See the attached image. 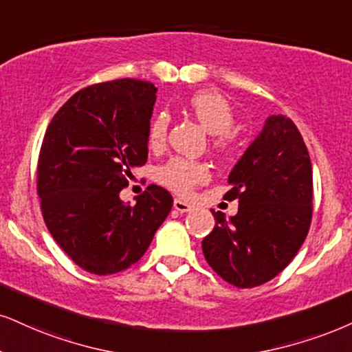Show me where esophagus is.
<instances>
[{"mask_svg": "<svg viewBox=\"0 0 352 352\" xmlns=\"http://www.w3.org/2000/svg\"><path fill=\"white\" fill-rule=\"evenodd\" d=\"M173 207H175L177 212H181V214H184V212H190L194 209L192 204L181 201V199H175V202H173Z\"/></svg>", "mask_w": 352, "mask_h": 352, "instance_id": "obj_1", "label": "esophagus"}]
</instances>
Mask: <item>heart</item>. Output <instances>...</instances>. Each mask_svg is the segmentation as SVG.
Masks as SVG:
<instances>
[{
	"label": "heart",
	"mask_w": 352,
	"mask_h": 352,
	"mask_svg": "<svg viewBox=\"0 0 352 352\" xmlns=\"http://www.w3.org/2000/svg\"><path fill=\"white\" fill-rule=\"evenodd\" d=\"M189 111L207 132L215 135L217 150L227 151L233 143L230 127L233 124V111L227 99L210 91H201L189 99ZM169 116L158 112L148 127V143L153 148L163 145L166 138ZM209 176L206 164L186 158H173L158 169V181L177 194H188L194 186L204 183Z\"/></svg>",
	"instance_id": "b5f03b06"
}]
</instances>
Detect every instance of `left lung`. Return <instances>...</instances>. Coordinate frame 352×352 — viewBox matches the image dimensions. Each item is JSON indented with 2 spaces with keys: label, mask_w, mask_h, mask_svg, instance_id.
<instances>
[{
  "label": "left lung",
  "mask_w": 352,
  "mask_h": 352,
  "mask_svg": "<svg viewBox=\"0 0 352 352\" xmlns=\"http://www.w3.org/2000/svg\"><path fill=\"white\" fill-rule=\"evenodd\" d=\"M238 214L212 212L215 227L202 240L209 266L240 289L276 277L305 241L311 222L314 175L305 142L289 117L269 116L228 175Z\"/></svg>",
  "instance_id": "8db88e82"
}]
</instances>
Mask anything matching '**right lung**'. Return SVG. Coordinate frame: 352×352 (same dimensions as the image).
<instances>
[{"mask_svg": "<svg viewBox=\"0 0 352 352\" xmlns=\"http://www.w3.org/2000/svg\"><path fill=\"white\" fill-rule=\"evenodd\" d=\"M153 83L132 78L78 91L47 127L37 166L42 215L58 246L91 274L120 272L145 254L173 207L151 184L124 204L119 194L148 158Z\"/></svg>", "mask_w": 352, "mask_h": 352, "instance_id": "add662e5", "label": "right lung"}]
</instances>
